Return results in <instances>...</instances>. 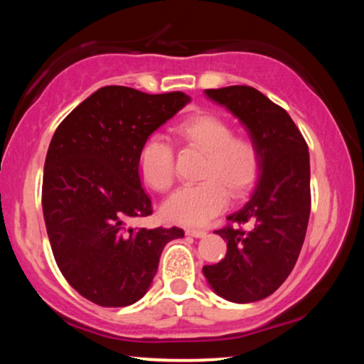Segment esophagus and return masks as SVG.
<instances>
[{"label": "esophagus", "mask_w": 364, "mask_h": 364, "mask_svg": "<svg viewBox=\"0 0 364 364\" xmlns=\"http://www.w3.org/2000/svg\"><path fill=\"white\" fill-rule=\"evenodd\" d=\"M186 234H188V236H193V237H204L205 234H207V231L197 230V228H188Z\"/></svg>", "instance_id": "obj_1"}]
</instances>
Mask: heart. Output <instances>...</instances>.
Returning <instances> with one entry per match:
<instances>
[{
  "mask_svg": "<svg viewBox=\"0 0 364 364\" xmlns=\"http://www.w3.org/2000/svg\"><path fill=\"white\" fill-rule=\"evenodd\" d=\"M176 141L204 154L200 183L178 189L165 202L170 221L202 226L225 210L228 194L239 199L255 186L262 175L263 156L255 139L239 136L232 123L212 112L194 114L173 128ZM141 180L156 193H168L176 176L173 146L160 136L147 138L138 154Z\"/></svg>",
  "mask_w": 364,
  "mask_h": 364,
  "instance_id": "heart-1",
  "label": "heart"
}]
</instances>
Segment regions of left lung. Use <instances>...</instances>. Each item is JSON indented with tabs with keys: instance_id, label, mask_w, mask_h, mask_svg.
<instances>
[{
	"instance_id": "1",
	"label": "left lung",
	"mask_w": 364,
	"mask_h": 364,
	"mask_svg": "<svg viewBox=\"0 0 364 364\" xmlns=\"http://www.w3.org/2000/svg\"><path fill=\"white\" fill-rule=\"evenodd\" d=\"M242 122L262 149L263 168L254 194L215 232L228 242L223 260L205 264L208 284L236 304L267 299L291 274L310 218V154L284 109L247 85L205 90ZM249 223V232L234 228Z\"/></svg>"
}]
</instances>
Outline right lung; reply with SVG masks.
I'll return each instance as SVG.
<instances>
[{
  "instance_id": "1",
  "label": "right lung",
  "mask_w": 364,
  "mask_h": 364,
  "mask_svg": "<svg viewBox=\"0 0 364 364\" xmlns=\"http://www.w3.org/2000/svg\"><path fill=\"white\" fill-rule=\"evenodd\" d=\"M189 97L104 86L60 122L43 173L41 204L54 260L67 282L101 306H127L147 292L165 244L181 228H128L152 213L141 186L144 141Z\"/></svg>"
}]
</instances>
